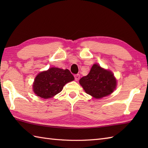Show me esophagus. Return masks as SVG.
I'll use <instances>...</instances> for the list:
<instances>
[{
	"label": "esophagus",
	"mask_w": 148,
	"mask_h": 148,
	"mask_svg": "<svg viewBox=\"0 0 148 148\" xmlns=\"http://www.w3.org/2000/svg\"><path fill=\"white\" fill-rule=\"evenodd\" d=\"M74 77H75V79H76V81H78L80 79V75L79 74L74 75Z\"/></svg>",
	"instance_id": "obj_1"
}]
</instances>
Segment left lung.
<instances>
[{"label":"left lung","mask_w":148,"mask_h":148,"mask_svg":"<svg viewBox=\"0 0 148 148\" xmlns=\"http://www.w3.org/2000/svg\"><path fill=\"white\" fill-rule=\"evenodd\" d=\"M79 84L86 93L95 99H101L114 92L116 79L111 71L94 64L89 74L81 78Z\"/></svg>","instance_id":"left-lung-1"}]
</instances>
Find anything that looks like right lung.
Returning a JSON list of instances; mask_svg holds the SVG:
<instances>
[{"mask_svg":"<svg viewBox=\"0 0 148 148\" xmlns=\"http://www.w3.org/2000/svg\"><path fill=\"white\" fill-rule=\"evenodd\" d=\"M74 77L68 69L51 67L40 72L33 83L35 94L43 99H49L62 90L65 84L73 81Z\"/></svg>","mask_w":148,"mask_h":148,"instance_id":"right-lung-1","label":"right lung"}]
</instances>
